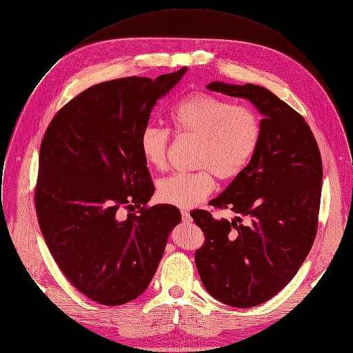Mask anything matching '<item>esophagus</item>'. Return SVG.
<instances>
[{
	"label": "esophagus",
	"instance_id": "esophagus-1",
	"mask_svg": "<svg viewBox=\"0 0 353 353\" xmlns=\"http://www.w3.org/2000/svg\"><path fill=\"white\" fill-rule=\"evenodd\" d=\"M181 219H183V222H184V223H188V222H191V221H192V218H191L190 212H187V211H181Z\"/></svg>",
	"mask_w": 353,
	"mask_h": 353
}]
</instances>
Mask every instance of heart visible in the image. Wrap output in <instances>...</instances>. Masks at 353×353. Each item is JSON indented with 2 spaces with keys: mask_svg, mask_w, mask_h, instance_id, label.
I'll return each instance as SVG.
<instances>
[{
  "mask_svg": "<svg viewBox=\"0 0 353 353\" xmlns=\"http://www.w3.org/2000/svg\"><path fill=\"white\" fill-rule=\"evenodd\" d=\"M170 123L179 135L198 139L195 168L199 170L173 174L158 187L162 203L183 210L203 203L215 188V176L221 180L240 176L256 155L261 138V121L253 108L201 92L185 96L174 106ZM169 143L165 128L146 125L139 135L143 161L163 170Z\"/></svg>",
  "mask_w": 353,
  "mask_h": 353,
  "instance_id": "b5f03b06",
  "label": "heart"
}]
</instances>
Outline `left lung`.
Returning a JSON list of instances; mask_svg holds the SVG:
<instances>
[{"label": "left lung", "instance_id": "obj_1", "mask_svg": "<svg viewBox=\"0 0 353 353\" xmlns=\"http://www.w3.org/2000/svg\"><path fill=\"white\" fill-rule=\"evenodd\" d=\"M207 88L248 99L264 117L256 155L211 201L239 216L229 222L204 210L190 214L205 236L195 251L205 289L225 305L254 307L282 290L310 253L319 225L321 155L306 120L268 89L223 82Z\"/></svg>", "mask_w": 353, "mask_h": 353}]
</instances>
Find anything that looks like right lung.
Instances as JSON below:
<instances>
[{
	"label": "right lung",
	"mask_w": 353,
	"mask_h": 353,
	"mask_svg": "<svg viewBox=\"0 0 353 353\" xmlns=\"http://www.w3.org/2000/svg\"><path fill=\"white\" fill-rule=\"evenodd\" d=\"M185 71L93 85L57 112L41 139L34 187L41 234L65 278L100 305L128 303L148 288L181 221L173 205L146 207L155 187L139 135Z\"/></svg>",
	"instance_id": "add662e5"
}]
</instances>
